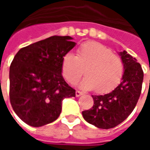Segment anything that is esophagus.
<instances>
[{"mask_svg": "<svg viewBox=\"0 0 150 150\" xmlns=\"http://www.w3.org/2000/svg\"><path fill=\"white\" fill-rule=\"evenodd\" d=\"M82 95H83V93L82 91H78V90L75 91V96H76L77 97H79V96H82Z\"/></svg>", "mask_w": 150, "mask_h": 150, "instance_id": "34e87169", "label": "esophagus"}]
</instances>
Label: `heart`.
<instances>
[{"label":"heart","mask_w":150,"mask_h":150,"mask_svg":"<svg viewBox=\"0 0 150 150\" xmlns=\"http://www.w3.org/2000/svg\"><path fill=\"white\" fill-rule=\"evenodd\" d=\"M80 88L96 89L104 93L112 91L121 81L125 66L121 58L113 54L109 48L101 43L89 42L77 49L76 55L66 54L62 62V73L71 84L77 83L84 73Z\"/></svg>","instance_id":"heart-1"}]
</instances>
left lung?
<instances>
[{
    "instance_id": "1",
    "label": "left lung",
    "mask_w": 150,
    "mask_h": 150,
    "mask_svg": "<svg viewBox=\"0 0 150 150\" xmlns=\"http://www.w3.org/2000/svg\"><path fill=\"white\" fill-rule=\"evenodd\" d=\"M120 55L125 66L121 83L110 93L91 96L93 107L82 112L85 120L99 129H112L122 123L133 111L142 92V66L125 50Z\"/></svg>"
}]
</instances>
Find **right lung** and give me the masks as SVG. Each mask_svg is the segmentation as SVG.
<instances>
[{"mask_svg": "<svg viewBox=\"0 0 150 150\" xmlns=\"http://www.w3.org/2000/svg\"><path fill=\"white\" fill-rule=\"evenodd\" d=\"M70 36H52L21 48L9 68V99L13 109L25 124L41 127L54 121L63 99L75 90L62 75V62L75 46Z\"/></svg>", "mask_w": 150, "mask_h": 150, "instance_id": "add662e5", "label": "right lung"}]
</instances>
